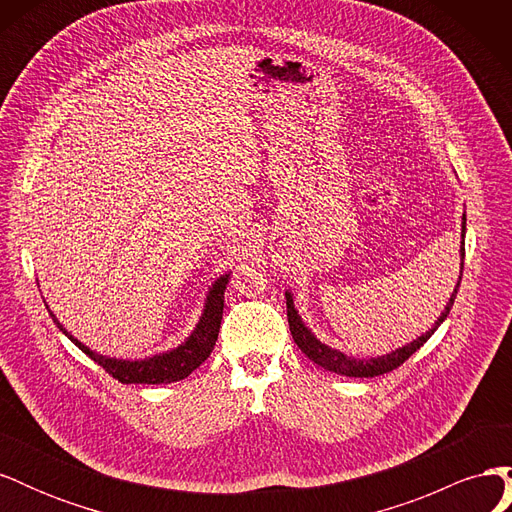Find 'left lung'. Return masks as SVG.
Listing matches in <instances>:
<instances>
[{"instance_id":"1","label":"left lung","mask_w":512,"mask_h":512,"mask_svg":"<svg viewBox=\"0 0 512 512\" xmlns=\"http://www.w3.org/2000/svg\"><path fill=\"white\" fill-rule=\"evenodd\" d=\"M463 237H466V215H463V222H461V273L463 275V256H466V241H463ZM459 284H461V277L457 280V286L451 294V299H448L444 312L440 314V318L436 320V324L433 327L421 335L416 337L414 342L401 346L389 354L384 356H374V359H356V356H348L344 352H339L327 344H322L320 339L309 331L305 327V322L301 320L297 307H294V301H292V294L286 290V309H288V324H290V333H292V339L294 344H297L301 348V352L307 356L309 361H314L316 365L329 369V371H335V374L339 376H350V378H374V376H382L386 374V371H393L397 369L401 363L408 361L410 356L421 348L427 339L433 335V331H436L440 324L446 320L448 312H451V307L455 303V297H457V290H459Z\"/></svg>"}]
</instances>
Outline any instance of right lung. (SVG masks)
Wrapping results in <instances>:
<instances>
[{"label": "right lung", "mask_w": 512, "mask_h": 512, "mask_svg": "<svg viewBox=\"0 0 512 512\" xmlns=\"http://www.w3.org/2000/svg\"><path fill=\"white\" fill-rule=\"evenodd\" d=\"M228 277L230 273L218 277V280L211 284L205 309L203 314H200L196 329L181 346L168 352L147 356V359H138V361L111 359V356H102L96 350L87 348L72 333L64 329V324L55 318L51 309L49 312L59 331L64 333L74 346H79L91 361H96L106 374H111L121 384H170V382H179L183 378H188L200 363L207 361V356L211 354L215 342H218L222 314H224V290L228 284Z\"/></svg>", "instance_id": "add662e5"}]
</instances>
